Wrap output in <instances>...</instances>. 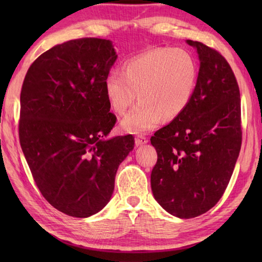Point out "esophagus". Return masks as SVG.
<instances>
[{
  "label": "esophagus",
  "instance_id": "obj_1",
  "mask_svg": "<svg viewBox=\"0 0 262 262\" xmlns=\"http://www.w3.org/2000/svg\"><path fill=\"white\" fill-rule=\"evenodd\" d=\"M147 142H148V140H147V138H146L145 136L140 135V136H137V137L135 138L136 146H141V145H143V144H146Z\"/></svg>",
  "mask_w": 262,
  "mask_h": 262
}]
</instances>
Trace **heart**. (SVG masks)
Instances as JSON below:
<instances>
[{
    "label": "heart",
    "instance_id": "1",
    "mask_svg": "<svg viewBox=\"0 0 262 262\" xmlns=\"http://www.w3.org/2000/svg\"><path fill=\"white\" fill-rule=\"evenodd\" d=\"M198 79L197 64L182 48H155L125 63L122 73L113 71L104 80V93L117 115H124L140 102L121 121L132 134H143L161 120H173L190 103Z\"/></svg>",
    "mask_w": 262,
    "mask_h": 262
}]
</instances>
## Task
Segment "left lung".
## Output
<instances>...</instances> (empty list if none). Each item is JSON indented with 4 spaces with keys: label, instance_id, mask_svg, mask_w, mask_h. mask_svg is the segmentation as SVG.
I'll return each instance as SVG.
<instances>
[{
    "label": "left lung",
    "instance_id": "1",
    "mask_svg": "<svg viewBox=\"0 0 262 262\" xmlns=\"http://www.w3.org/2000/svg\"><path fill=\"white\" fill-rule=\"evenodd\" d=\"M197 49L200 68L187 109L151 137L158 161L154 198L171 215L193 219L223 196L241 149V99L230 64L215 49Z\"/></svg>",
    "mask_w": 262,
    "mask_h": 262
}]
</instances>
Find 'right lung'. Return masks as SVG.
Listing matches in <instances>:
<instances>
[{"mask_svg": "<svg viewBox=\"0 0 262 262\" xmlns=\"http://www.w3.org/2000/svg\"><path fill=\"white\" fill-rule=\"evenodd\" d=\"M116 59L107 39H74L41 54L22 84V152L43 198L69 216L89 217L108 204L134 148L133 135L105 140L117 120L104 93Z\"/></svg>", "mask_w": 262, "mask_h": 262, "instance_id": "1", "label": "right lung"}]
</instances>
